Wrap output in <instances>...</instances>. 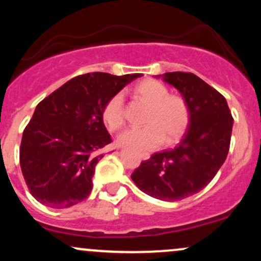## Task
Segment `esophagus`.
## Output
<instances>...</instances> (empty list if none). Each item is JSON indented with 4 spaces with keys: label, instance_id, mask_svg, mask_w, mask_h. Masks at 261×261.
I'll return each instance as SVG.
<instances>
[{
    "label": "esophagus",
    "instance_id": "obj_1",
    "mask_svg": "<svg viewBox=\"0 0 261 261\" xmlns=\"http://www.w3.org/2000/svg\"><path fill=\"white\" fill-rule=\"evenodd\" d=\"M141 158H142V160H148V158H149V154H142V155H141Z\"/></svg>",
    "mask_w": 261,
    "mask_h": 261
}]
</instances>
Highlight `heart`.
I'll list each match as a JSON object with an SVG mask.
<instances>
[{"instance_id":"heart-1","label":"heart","mask_w":261,"mask_h":261,"mask_svg":"<svg viewBox=\"0 0 261 261\" xmlns=\"http://www.w3.org/2000/svg\"><path fill=\"white\" fill-rule=\"evenodd\" d=\"M135 94L149 106L145 118V127L128 128L119 135L120 145L147 152L160 147L164 140L168 143L184 135L189 122V110L181 97L169 94L168 88L154 80H146L135 88ZM103 121L110 131L119 130L125 122L124 97L113 95L103 109Z\"/></svg>"}]
</instances>
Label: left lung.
<instances>
[{
    "label": "left lung",
    "instance_id": "left-lung-1",
    "mask_svg": "<svg viewBox=\"0 0 261 261\" xmlns=\"http://www.w3.org/2000/svg\"><path fill=\"white\" fill-rule=\"evenodd\" d=\"M178 89L189 110V125L176 147L158 152L131 174L136 187L163 201H179L202 190L229 151L233 118L226 98L196 74H158Z\"/></svg>",
    "mask_w": 261,
    "mask_h": 261
}]
</instances>
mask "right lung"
<instances>
[{
  "mask_svg": "<svg viewBox=\"0 0 261 261\" xmlns=\"http://www.w3.org/2000/svg\"><path fill=\"white\" fill-rule=\"evenodd\" d=\"M141 74H81L47 95L23 131L19 163L35 200L66 208L88 197L92 178L112 142L103 122L108 100Z\"/></svg>",
  "mask_w": 261,
  "mask_h": 261,
  "instance_id": "add662e5",
  "label": "right lung"
}]
</instances>
